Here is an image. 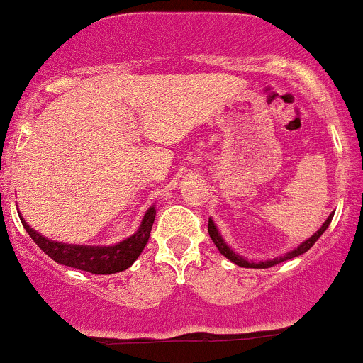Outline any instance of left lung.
Instances as JSON below:
<instances>
[{"label":"left lung","instance_id":"left-lung-1","mask_svg":"<svg viewBox=\"0 0 363 363\" xmlns=\"http://www.w3.org/2000/svg\"><path fill=\"white\" fill-rule=\"evenodd\" d=\"M332 218H333V213H330L328 218L325 220V224H323L321 228H319L318 231H315L314 235L311 236V238H307L305 242L300 243L296 249L289 250V252H286L284 256H279V257H274V259H267V261H257V263H256V261H250V259H247V257L240 256L238 252H235V250H233L231 247L225 243V240L222 238V235L218 233L217 225H215V222L211 220V218H208V233H210V238L213 240V243H215V247L218 249V252H220L224 257H228L229 261H233L235 264H238V267H242V268H270V267H275V264L282 263V261L293 259V257H298V256H302V254L307 252V250L311 249V247L314 245L315 242H318L319 236H321L323 233L328 229Z\"/></svg>","mask_w":363,"mask_h":363}]
</instances>
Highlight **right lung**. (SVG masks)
Listing matches in <instances>:
<instances>
[{
    "instance_id": "add662e5",
    "label": "right lung",
    "mask_w": 363,
    "mask_h": 363,
    "mask_svg": "<svg viewBox=\"0 0 363 363\" xmlns=\"http://www.w3.org/2000/svg\"><path fill=\"white\" fill-rule=\"evenodd\" d=\"M155 213V204H152L146 210V213L143 215L138 231L128 236V238L114 243V245H74V243L55 242V240H49L48 236L35 231L24 220L23 215H19V217L31 240L56 263L75 268V270L89 272V274L95 275H109L127 270L141 256L143 249L148 243Z\"/></svg>"
}]
</instances>
